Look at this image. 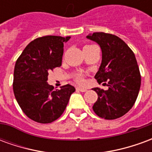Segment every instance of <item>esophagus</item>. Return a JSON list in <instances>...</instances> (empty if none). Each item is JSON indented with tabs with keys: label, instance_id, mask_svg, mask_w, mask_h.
<instances>
[{
	"label": "esophagus",
	"instance_id": "esophagus-1",
	"mask_svg": "<svg viewBox=\"0 0 152 152\" xmlns=\"http://www.w3.org/2000/svg\"><path fill=\"white\" fill-rule=\"evenodd\" d=\"M76 89L80 91V92H86V91H87V89H86V88H82V87H77Z\"/></svg>",
	"mask_w": 152,
	"mask_h": 152
}]
</instances>
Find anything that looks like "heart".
I'll return each instance as SVG.
<instances>
[{
  "instance_id": "obj_1",
  "label": "heart",
  "mask_w": 152,
  "mask_h": 152,
  "mask_svg": "<svg viewBox=\"0 0 152 152\" xmlns=\"http://www.w3.org/2000/svg\"><path fill=\"white\" fill-rule=\"evenodd\" d=\"M87 46H90V45H86V47ZM76 81H77L78 83H81L83 81V76H81V75H78V76H76Z\"/></svg>"
}]
</instances>
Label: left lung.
I'll list each match as a JSON object with an SVG mask.
<instances>
[{
	"mask_svg": "<svg viewBox=\"0 0 152 152\" xmlns=\"http://www.w3.org/2000/svg\"><path fill=\"white\" fill-rule=\"evenodd\" d=\"M86 37L102 50V63L94 78L100 84L107 81L108 89L94 88L98 100L93 110L99 117L115 120L134 106L141 86V75L134 52L116 36L94 32ZM106 84V83H105Z\"/></svg>",
	"mask_w": 152,
	"mask_h": 152,
	"instance_id": "8db88e82",
	"label": "left lung"
}]
</instances>
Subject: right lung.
<instances>
[{"label": "right lung", "instance_id": "add662e5", "mask_svg": "<svg viewBox=\"0 0 152 152\" xmlns=\"http://www.w3.org/2000/svg\"><path fill=\"white\" fill-rule=\"evenodd\" d=\"M71 37L45 36L32 40L16 61L13 89L24 114L48 124L61 116L76 89L71 85L54 89L47 83L49 72L62 65L63 44Z\"/></svg>", "mask_w": 152, "mask_h": 152}]
</instances>
